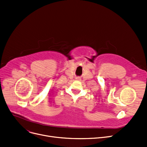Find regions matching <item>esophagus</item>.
I'll use <instances>...</instances> for the list:
<instances>
[{"label": "esophagus", "instance_id": "obj_1", "mask_svg": "<svg viewBox=\"0 0 147 147\" xmlns=\"http://www.w3.org/2000/svg\"><path fill=\"white\" fill-rule=\"evenodd\" d=\"M76 79H77V80H79V79H80V78H79V77H77V78H76Z\"/></svg>", "mask_w": 147, "mask_h": 147}]
</instances>
